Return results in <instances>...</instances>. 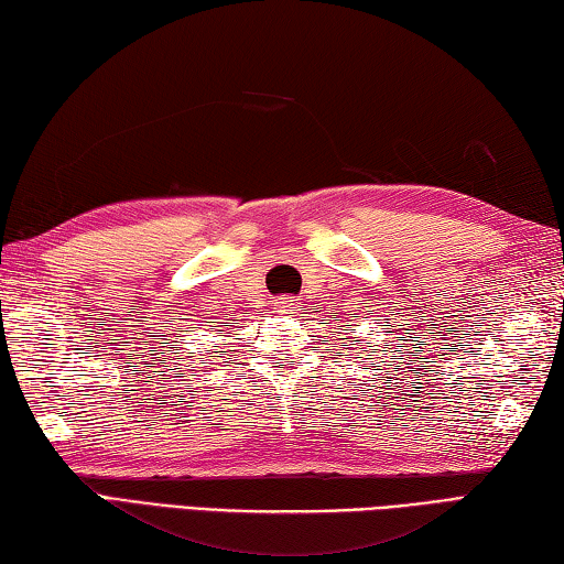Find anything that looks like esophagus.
<instances>
[{"instance_id":"34e87169","label":"esophagus","mask_w":564,"mask_h":564,"mask_svg":"<svg viewBox=\"0 0 564 564\" xmlns=\"http://www.w3.org/2000/svg\"><path fill=\"white\" fill-rule=\"evenodd\" d=\"M297 300L294 297H280L274 302V310L280 312V314H294V310H297Z\"/></svg>"}]
</instances>
